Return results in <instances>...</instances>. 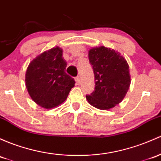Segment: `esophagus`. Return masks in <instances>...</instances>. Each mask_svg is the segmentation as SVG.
<instances>
[{"label": "esophagus", "mask_w": 161, "mask_h": 161, "mask_svg": "<svg viewBox=\"0 0 161 161\" xmlns=\"http://www.w3.org/2000/svg\"><path fill=\"white\" fill-rule=\"evenodd\" d=\"M75 82H76L77 84L80 83V77H79V76H76V77H75Z\"/></svg>", "instance_id": "obj_1"}]
</instances>
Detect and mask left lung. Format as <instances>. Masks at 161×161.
<instances>
[{
    "mask_svg": "<svg viewBox=\"0 0 161 161\" xmlns=\"http://www.w3.org/2000/svg\"><path fill=\"white\" fill-rule=\"evenodd\" d=\"M89 63L95 75V90L86 95L89 104L108 110L125 98L130 84L129 66L125 58L114 49L105 47L89 51Z\"/></svg>",
    "mask_w": 161,
    "mask_h": 161,
    "instance_id": "obj_1",
    "label": "left lung"
}]
</instances>
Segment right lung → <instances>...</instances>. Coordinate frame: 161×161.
<instances>
[{
	"mask_svg": "<svg viewBox=\"0 0 161 161\" xmlns=\"http://www.w3.org/2000/svg\"><path fill=\"white\" fill-rule=\"evenodd\" d=\"M66 61L59 47L49 49L31 61L26 72V86L36 104L53 108L67 98L75 80L66 72Z\"/></svg>",
	"mask_w": 161,
	"mask_h": 161,
	"instance_id": "add662e5",
	"label": "right lung"
}]
</instances>
